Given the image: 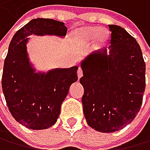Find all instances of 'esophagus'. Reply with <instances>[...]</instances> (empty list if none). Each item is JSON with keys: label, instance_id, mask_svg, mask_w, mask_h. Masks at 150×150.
<instances>
[{"label": "esophagus", "instance_id": "obj_1", "mask_svg": "<svg viewBox=\"0 0 150 150\" xmlns=\"http://www.w3.org/2000/svg\"><path fill=\"white\" fill-rule=\"evenodd\" d=\"M82 76H83L82 69L79 67V68H78V70H77V76H78V79H79V78H81V77H82Z\"/></svg>", "mask_w": 150, "mask_h": 150}]
</instances>
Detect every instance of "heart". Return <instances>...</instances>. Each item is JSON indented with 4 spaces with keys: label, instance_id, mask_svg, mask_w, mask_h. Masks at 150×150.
<instances>
[{
    "label": "heart",
    "instance_id": "obj_1",
    "mask_svg": "<svg viewBox=\"0 0 150 150\" xmlns=\"http://www.w3.org/2000/svg\"><path fill=\"white\" fill-rule=\"evenodd\" d=\"M108 32L100 29L98 26H84L80 28L74 32L76 40L83 44H89L93 41L97 48L103 46L108 40Z\"/></svg>",
    "mask_w": 150,
    "mask_h": 150
}]
</instances>
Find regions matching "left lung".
I'll return each instance as SVG.
<instances>
[{
	"label": "left lung",
	"instance_id": "obj_1",
	"mask_svg": "<svg viewBox=\"0 0 150 150\" xmlns=\"http://www.w3.org/2000/svg\"><path fill=\"white\" fill-rule=\"evenodd\" d=\"M109 48L80 62L85 118L101 133L119 131L132 122L146 88V64L136 38L119 25H109Z\"/></svg>",
	"mask_w": 150,
	"mask_h": 150
}]
</instances>
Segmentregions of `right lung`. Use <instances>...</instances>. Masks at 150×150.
<instances>
[{
	"label": "right lung",
	"instance_id": "obj_1",
	"mask_svg": "<svg viewBox=\"0 0 150 150\" xmlns=\"http://www.w3.org/2000/svg\"><path fill=\"white\" fill-rule=\"evenodd\" d=\"M67 28L54 19H32L13 35L4 60L1 88L8 109L16 122L33 130L55 125L70 86L77 81V66L37 71L30 62L31 35L64 38Z\"/></svg>",
	"mask_w": 150,
	"mask_h": 150
}]
</instances>
